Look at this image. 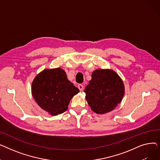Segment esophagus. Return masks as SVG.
<instances>
[{
	"mask_svg": "<svg viewBox=\"0 0 160 160\" xmlns=\"http://www.w3.org/2000/svg\"><path fill=\"white\" fill-rule=\"evenodd\" d=\"M78 89H80V91H82L83 90V86L82 84H81V83H80V84H78Z\"/></svg>",
	"mask_w": 160,
	"mask_h": 160,
	"instance_id": "obj_1",
	"label": "esophagus"
}]
</instances>
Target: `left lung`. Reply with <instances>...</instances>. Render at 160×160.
<instances>
[{
	"mask_svg": "<svg viewBox=\"0 0 160 160\" xmlns=\"http://www.w3.org/2000/svg\"><path fill=\"white\" fill-rule=\"evenodd\" d=\"M84 92L91 110L98 114H103L114 110L121 102L124 86L115 72L98 69L92 73V78Z\"/></svg>",
	"mask_w": 160,
	"mask_h": 160,
	"instance_id": "left-lung-1",
	"label": "left lung"
}]
</instances>
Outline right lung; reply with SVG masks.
<instances>
[{"label": "right lung", "instance_id": "add662e5", "mask_svg": "<svg viewBox=\"0 0 160 160\" xmlns=\"http://www.w3.org/2000/svg\"><path fill=\"white\" fill-rule=\"evenodd\" d=\"M32 86V96L36 102L52 115L65 112L71 99L80 91L60 68L43 71L36 76Z\"/></svg>", "mask_w": 160, "mask_h": 160}]
</instances>
